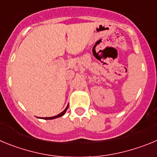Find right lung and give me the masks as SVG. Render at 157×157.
I'll return each instance as SVG.
<instances>
[{"instance_id":"add662e5","label":"right lung","mask_w":157,"mask_h":157,"mask_svg":"<svg viewBox=\"0 0 157 157\" xmlns=\"http://www.w3.org/2000/svg\"><path fill=\"white\" fill-rule=\"evenodd\" d=\"M67 108H68V105H67V107H66V108H65V110H64V111L61 112V113H59V114L56 115V116H54V117H44V118H43V119H46V120H51V119H55V118H57V117H61V116H63V115H64V113H65V112L67 111Z\"/></svg>"}]
</instances>
